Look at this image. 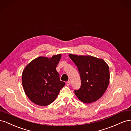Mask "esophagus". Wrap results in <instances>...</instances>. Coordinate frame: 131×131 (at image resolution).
I'll list each match as a JSON object with an SVG mask.
<instances>
[{"instance_id":"34e87169","label":"esophagus","mask_w":131,"mask_h":131,"mask_svg":"<svg viewBox=\"0 0 131 131\" xmlns=\"http://www.w3.org/2000/svg\"><path fill=\"white\" fill-rule=\"evenodd\" d=\"M70 84V81H67V86H69Z\"/></svg>"}]
</instances>
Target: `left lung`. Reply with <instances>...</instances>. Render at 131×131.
<instances>
[{"label": "left lung", "instance_id": "1", "mask_svg": "<svg viewBox=\"0 0 131 131\" xmlns=\"http://www.w3.org/2000/svg\"><path fill=\"white\" fill-rule=\"evenodd\" d=\"M69 57L78 67L81 79V86L74 93L79 100L89 104L100 99L109 83V68L104 60L91 56Z\"/></svg>", "mask_w": 131, "mask_h": 131}]
</instances>
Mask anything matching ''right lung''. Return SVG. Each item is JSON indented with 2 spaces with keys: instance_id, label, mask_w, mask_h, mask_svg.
Returning a JSON list of instances; mask_svg holds the SVG:
<instances>
[{
  "instance_id": "1",
  "label": "right lung",
  "mask_w": 131,
  "mask_h": 131,
  "mask_svg": "<svg viewBox=\"0 0 131 131\" xmlns=\"http://www.w3.org/2000/svg\"><path fill=\"white\" fill-rule=\"evenodd\" d=\"M61 54L51 58L39 57L28 64L23 70L22 85L25 92L34 103L48 105L57 98L66 83L59 79L56 67Z\"/></svg>"
}]
</instances>
